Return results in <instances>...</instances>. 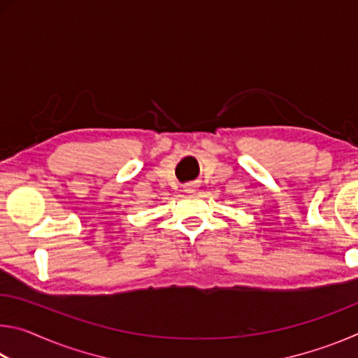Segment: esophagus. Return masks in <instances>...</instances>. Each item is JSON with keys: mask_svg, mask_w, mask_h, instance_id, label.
I'll use <instances>...</instances> for the list:
<instances>
[{"mask_svg": "<svg viewBox=\"0 0 358 358\" xmlns=\"http://www.w3.org/2000/svg\"><path fill=\"white\" fill-rule=\"evenodd\" d=\"M185 191L186 192H194V191H196V185H194V183H186L185 185Z\"/></svg>", "mask_w": 358, "mask_h": 358, "instance_id": "obj_1", "label": "esophagus"}]
</instances>
